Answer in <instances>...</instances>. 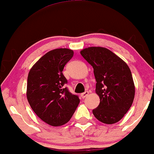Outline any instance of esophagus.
<instances>
[{"label":"esophagus","mask_w":154,"mask_h":154,"mask_svg":"<svg viewBox=\"0 0 154 154\" xmlns=\"http://www.w3.org/2000/svg\"><path fill=\"white\" fill-rule=\"evenodd\" d=\"M88 93H88V91H85V92H84V93H81L80 95H81V97H82V98H85L88 95Z\"/></svg>","instance_id":"1"}]
</instances>
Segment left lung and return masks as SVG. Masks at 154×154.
Wrapping results in <instances>:
<instances>
[{"instance_id": "1", "label": "left lung", "mask_w": 154, "mask_h": 154, "mask_svg": "<svg viewBox=\"0 0 154 154\" xmlns=\"http://www.w3.org/2000/svg\"><path fill=\"white\" fill-rule=\"evenodd\" d=\"M80 54L93 66L96 80L95 92L100 103L93 110L97 119L105 124L119 122L131 107L135 85L126 63L109 49L90 47Z\"/></svg>"}]
</instances>
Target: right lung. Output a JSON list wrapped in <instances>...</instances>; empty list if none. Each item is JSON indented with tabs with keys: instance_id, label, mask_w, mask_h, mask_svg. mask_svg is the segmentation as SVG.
<instances>
[{
	"instance_id": "obj_1",
	"label": "right lung",
	"mask_w": 154,
	"mask_h": 154,
	"mask_svg": "<svg viewBox=\"0 0 154 154\" xmlns=\"http://www.w3.org/2000/svg\"><path fill=\"white\" fill-rule=\"evenodd\" d=\"M74 55L68 48L54 49L37 61L27 77L26 97L40 119L57 127L69 121L79 103L78 95L65 88L63 69Z\"/></svg>"
}]
</instances>
